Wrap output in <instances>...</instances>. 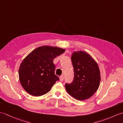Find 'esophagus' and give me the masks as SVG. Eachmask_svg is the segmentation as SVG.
I'll use <instances>...</instances> for the list:
<instances>
[{"label": "esophagus", "mask_w": 123, "mask_h": 123, "mask_svg": "<svg viewBox=\"0 0 123 123\" xmlns=\"http://www.w3.org/2000/svg\"><path fill=\"white\" fill-rule=\"evenodd\" d=\"M60 80L61 81H63V79H64V77L63 75H61V76L60 77Z\"/></svg>", "instance_id": "34e87169"}]
</instances>
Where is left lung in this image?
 Returning a JSON list of instances; mask_svg holds the SVG:
<instances>
[{"label": "left lung", "instance_id": "8db88e82", "mask_svg": "<svg viewBox=\"0 0 123 123\" xmlns=\"http://www.w3.org/2000/svg\"><path fill=\"white\" fill-rule=\"evenodd\" d=\"M71 61L74 77L71 83L66 84V90L77 100H86L97 91L100 85L98 64L89 54L82 51L73 52Z\"/></svg>", "mask_w": 123, "mask_h": 123}]
</instances>
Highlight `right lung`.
I'll use <instances>...</instances> for the list:
<instances>
[{"instance_id": "right-lung-1", "label": "right lung", "mask_w": 123, "mask_h": 123, "mask_svg": "<svg viewBox=\"0 0 123 123\" xmlns=\"http://www.w3.org/2000/svg\"><path fill=\"white\" fill-rule=\"evenodd\" d=\"M66 49L56 46L43 45L34 49L20 63L18 74L24 89L34 96H41L51 90L59 80L55 74L53 60Z\"/></svg>"}]
</instances>
